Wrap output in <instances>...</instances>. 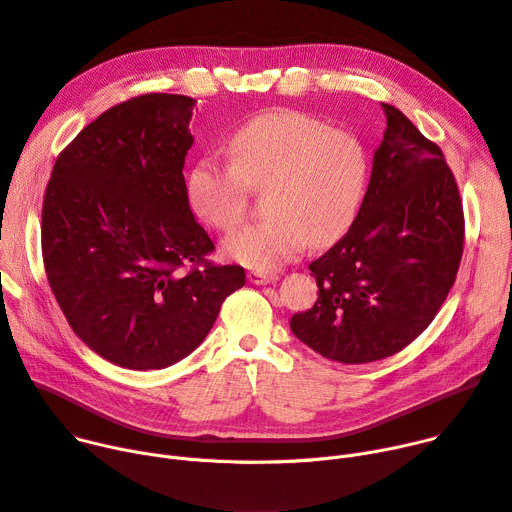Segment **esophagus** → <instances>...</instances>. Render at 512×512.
Segmentation results:
<instances>
[{
  "label": "esophagus",
  "instance_id": "obj_1",
  "mask_svg": "<svg viewBox=\"0 0 512 512\" xmlns=\"http://www.w3.org/2000/svg\"><path fill=\"white\" fill-rule=\"evenodd\" d=\"M249 282L255 286H265V284H274L278 282L276 274H265V271H249Z\"/></svg>",
  "mask_w": 512,
  "mask_h": 512
}]
</instances>
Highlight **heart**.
<instances>
[{
  "mask_svg": "<svg viewBox=\"0 0 512 512\" xmlns=\"http://www.w3.org/2000/svg\"><path fill=\"white\" fill-rule=\"evenodd\" d=\"M228 156L195 160L187 175L191 208L210 226L232 230L245 218L247 187H267L269 216L222 241L228 259L265 274L311 241L329 245L344 236L368 187L370 154L360 135L296 111L251 119L232 133Z\"/></svg>",
  "mask_w": 512,
  "mask_h": 512,
  "instance_id": "b5f03b06",
  "label": "heart"
}]
</instances>
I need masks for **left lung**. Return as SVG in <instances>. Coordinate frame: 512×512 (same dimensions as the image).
I'll return each mask as SVG.
<instances>
[{
    "instance_id": "left-lung-1",
    "label": "left lung",
    "mask_w": 512,
    "mask_h": 512,
    "mask_svg": "<svg viewBox=\"0 0 512 512\" xmlns=\"http://www.w3.org/2000/svg\"><path fill=\"white\" fill-rule=\"evenodd\" d=\"M372 156L360 212L309 265L319 298L290 319L323 358L364 364L401 352L432 323L463 255V206L440 148L399 109Z\"/></svg>"
}]
</instances>
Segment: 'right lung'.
<instances>
[{"instance_id":"add662e5","label":"right lung","mask_w":512,"mask_h":512,"mask_svg":"<svg viewBox=\"0 0 512 512\" xmlns=\"http://www.w3.org/2000/svg\"><path fill=\"white\" fill-rule=\"evenodd\" d=\"M193 107L156 92L105 111L59 154L45 191L49 286L82 342L123 368L189 356L245 286L241 265L206 259L214 243L189 208Z\"/></svg>"}]
</instances>
